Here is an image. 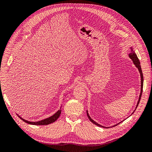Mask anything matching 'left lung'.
Here are the masks:
<instances>
[{
  "label": "left lung",
  "mask_w": 152,
  "mask_h": 152,
  "mask_svg": "<svg viewBox=\"0 0 152 152\" xmlns=\"http://www.w3.org/2000/svg\"><path fill=\"white\" fill-rule=\"evenodd\" d=\"M131 53H130L129 54V56L130 58L132 59L133 63H134V64L135 65V66H136L137 68H138V70H139V72H140V75H141V93H140V98H139L138 102H137V105H136V108L137 107V106H138L139 103H140V102L141 97L142 93V87H143V75H142V70H141V68L140 62L139 59H138V58H137L136 54L135 53V52L134 51V50H133V49H132V48H131ZM87 117H88L90 121H91V122H93V124H96V125L98 126L104 127H103V126H102L99 125V124H98L97 122H94V121L93 120V119H92V118L89 117V114H88V112H87ZM120 123H121V122H120ZM115 126H116V125H115Z\"/></svg>",
  "instance_id": "1"
}]
</instances>
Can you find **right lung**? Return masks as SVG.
<instances>
[{
	"instance_id": "obj_1",
	"label": "right lung",
	"mask_w": 152,
	"mask_h": 152,
	"mask_svg": "<svg viewBox=\"0 0 152 152\" xmlns=\"http://www.w3.org/2000/svg\"><path fill=\"white\" fill-rule=\"evenodd\" d=\"M61 113V108L60 110H59L58 111L54 114L53 116L50 117L49 118H47L44 119V120H42V121H39V122H29V121H27L26 120H24V119H23L22 118H21L23 121H25V122L26 123H28L29 124H31V125H36V126H45V125H48V124H51L54 122L56 121L57 119L59 118V115H60V114Z\"/></svg>"
}]
</instances>
